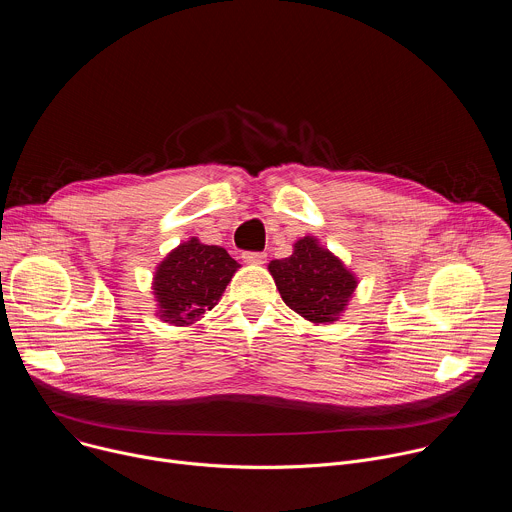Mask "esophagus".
<instances>
[{
    "mask_svg": "<svg viewBox=\"0 0 512 512\" xmlns=\"http://www.w3.org/2000/svg\"><path fill=\"white\" fill-rule=\"evenodd\" d=\"M243 259H245V263L261 265V263H265L267 255H265V253H261V251H245V253H243Z\"/></svg>",
    "mask_w": 512,
    "mask_h": 512,
    "instance_id": "34e87169",
    "label": "esophagus"
}]
</instances>
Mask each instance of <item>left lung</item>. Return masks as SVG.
<instances>
[{
	"label": "left lung",
	"instance_id": "1",
	"mask_svg": "<svg viewBox=\"0 0 512 512\" xmlns=\"http://www.w3.org/2000/svg\"><path fill=\"white\" fill-rule=\"evenodd\" d=\"M283 302L314 324H330L344 310L356 287L350 271L314 239L296 243L294 255L269 263Z\"/></svg>",
	"mask_w": 512,
	"mask_h": 512
}]
</instances>
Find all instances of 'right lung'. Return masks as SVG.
<instances>
[{"label":"right lung","mask_w":512,"mask_h":512,"mask_svg":"<svg viewBox=\"0 0 512 512\" xmlns=\"http://www.w3.org/2000/svg\"><path fill=\"white\" fill-rule=\"evenodd\" d=\"M237 267L223 247L202 245L196 239L172 251L154 281L164 322L184 326L204 316L221 298Z\"/></svg>","instance_id":"1"}]
</instances>
